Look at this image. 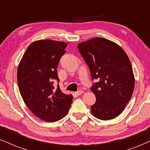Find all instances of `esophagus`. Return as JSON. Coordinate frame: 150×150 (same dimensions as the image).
Instances as JSON below:
<instances>
[{
  "label": "esophagus",
  "instance_id": "1",
  "mask_svg": "<svg viewBox=\"0 0 150 150\" xmlns=\"http://www.w3.org/2000/svg\"><path fill=\"white\" fill-rule=\"evenodd\" d=\"M83 93H84V91H83V90L80 89V90H79V91H77L76 92L75 94L76 96H80V95H81V94Z\"/></svg>",
  "mask_w": 150,
  "mask_h": 150
}]
</instances>
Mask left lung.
<instances>
[{"mask_svg": "<svg viewBox=\"0 0 150 150\" xmlns=\"http://www.w3.org/2000/svg\"><path fill=\"white\" fill-rule=\"evenodd\" d=\"M78 49L89 66L92 80H98L91 87L96 98L91 113L102 120L116 117L134 91V76L128 55L116 43L102 38L80 43Z\"/></svg>", "mask_w": 150, "mask_h": 150, "instance_id": "left-lung-1", "label": "left lung"}]
</instances>
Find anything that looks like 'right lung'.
Returning a JSON list of instances; mask_svg holds the SVG:
<instances>
[{
    "label": "right lung",
    "mask_w": 150,
    "mask_h": 150,
    "mask_svg": "<svg viewBox=\"0 0 150 150\" xmlns=\"http://www.w3.org/2000/svg\"><path fill=\"white\" fill-rule=\"evenodd\" d=\"M67 44L42 40L28 47L18 67L20 93L24 103L33 113L48 122L58 121L66 115L73 96L61 91L57 68L65 53Z\"/></svg>",
    "instance_id": "right-lung-1"
}]
</instances>
